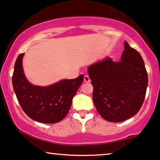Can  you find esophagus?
<instances>
[{
    "mask_svg": "<svg viewBox=\"0 0 160 160\" xmlns=\"http://www.w3.org/2000/svg\"><path fill=\"white\" fill-rule=\"evenodd\" d=\"M90 79L89 78V76L88 75H85L84 76V82H90Z\"/></svg>",
    "mask_w": 160,
    "mask_h": 160,
    "instance_id": "esophagus-1",
    "label": "esophagus"
}]
</instances>
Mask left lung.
<instances>
[{
	"mask_svg": "<svg viewBox=\"0 0 160 160\" xmlns=\"http://www.w3.org/2000/svg\"><path fill=\"white\" fill-rule=\"evenodd\" d=\"M88 72L93 86L94 105L105 120L121 122L138 113L144 101L148 76L141 54L127 42L120 62L106 57L90 65Z\"/></svg>",
	"mask_w": 160,
	"mask_h": 160,
	"instance_id": "1",
	"label": "left lung"
}]
</instances>
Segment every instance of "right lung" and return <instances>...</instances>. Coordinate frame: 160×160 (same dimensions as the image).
Listing matches in <instances>:
<instances>
[{
    "mask_svg": "<svg viewBox=\"0 0 160 160\" xmlns=\"http://www.w3.org/2000/svg\"><path fill=\"white\" fill-rule=\"evenodd\" d=\"M24 53L20 54L14 65L12 78L18 103L28 117L43 123H55L68 113L72 101L83 82V75L75 79H64L48 86L33 85L23 72Z\"/></svg>",
    "mask_w": 160,
    "mask_h": 160,
    "instance_id": "1",
    "label": "right lung"
}]
</instances>
